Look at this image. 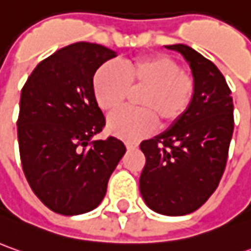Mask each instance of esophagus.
Here are the masks:
<instances>
[{
    "label": "esophagus",
    "instance_id": "1",
    "mask_svg": "<svg viewBox=\"0 0 251 251\" xmlns=\"http://www.w3.org/2000/svg\"><path fill=\"white\" fill-rule=\"evenodd\" d=\"M125 144H126V147H127L129 150H132V149H136V147L139 146V143L133 142V140H126Z\"/></svg>",
    "mask_w": 251,
    "mask_h": 251
}]
</instances>
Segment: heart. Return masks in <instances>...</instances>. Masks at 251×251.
Here are the masks:
<instances>
[{"instance_id":"heart-1","label":"heart","mask_w":251,"mask_h":251,"mask_svg":"<svg viewBox=\"0 0 251 251\" xmlns=\"http://www.w3.org/2000/svg\"><path fill=\"white\" fill-rule=\"evenodd\" d=\"M93 96L100 108L118 109L130 91L142 90L136 97V109H121L108 118V130L122 139L136 140L155 127L175 125L187 112L195 96L193 76L180 69L174 58L150 54L127 59L121 68L102 64L93 75Z\"/></svg>"}]
</instances>
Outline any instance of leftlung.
Segmentation results:
<instances>
[{
  "mask_svg": "<svg viewBox=\"0 0 251 251\" xmlns=\"http://www.w3.org/2000/svg\"><path fill=\"white\" fill-rule=\"evenodd\" d=\"M167 48L180 52L190 66L195 96L175 125L140 143L146 155L140 193L152 211L176 217L200 208L220 183L233 133V102L210 59L185 44Z\"/></svg>",
  "mask_w": 251,
  "mask_h": 251,
  "instance_id": "obj_1",
  "label": "left lung"
}]
</instances>
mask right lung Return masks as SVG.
I'll return each mask as SVG.
<instances>
[{
  "mask_svg": "<svg viewBox=\"0 0 251 251\" xmlns=\"http://www.w3.org/2000/svg\"><path fill=\"white\" fill-rule=\"evenodd\" d=\"M114 56L104 46L75 43L41 61L23 86L18 118L23 172L34 195L56 214L94 210L126 151L112 136L91 142L105 126L93 75Z\"/></svg>",
  "mask_w": 251,
  "mask_h": 251,
  "instance_id": "1",
  "label": "right lung"
}]
</instances>
